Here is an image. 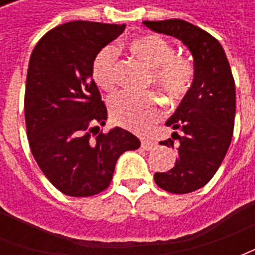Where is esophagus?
Here are the masks:
<instances>
[{
	"instance_id": "obj_1",
	"label": "esophagus",
	"mask_w": 255,
	"mask_h": 255,
	"mask_svg": "<svg viewBox=\"0 0 255 255\" xmlns=\"http://www.w3.org/2000/svg\"><path fill=\"white\" fill-rule=\"evenodd\" d=\"M154 146L155 143L151 140H142V149L143 150H151Z\"/></svg>"
}]
</instances>
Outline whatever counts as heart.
Returning <instances> with one entry per match:
<instances>
[{
  "mask_svg": "<svg viewBox=\"0 0 255 255\" xmlns=\"http://www.w3.org/2000/svg\"><path fill=\"white\" fill-rule=\"evenodd\" d=\"M129 50L151 69V80L172 98L186 94L194 82V67L188 58L175 54V49L165 38L154 34L139 36L129 42ZM117 52L106 46L93 61V79L100 89L112 91L116 86ZM112 119L123 127L144 131L162 113L158 100L153 94L122 93L111 101Z\"/></svg>",
  "mask_w": 255,
  "mask_h": 255,
  "instance_id": "b5f03b06",
  "label": "heart"
}]
</instances>
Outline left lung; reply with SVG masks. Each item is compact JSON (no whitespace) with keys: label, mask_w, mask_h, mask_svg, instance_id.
<instances>
[{"label":"left lung","mask_w":255,"mask_h":255,"mask_svg":"<svg viewBox=\"0 0 255 255\" xmlns=\"http://www.w3.org/2000/svg\"><path fill=\"white\" fill-rule=\"evenodd\" d=\"M154 32L173 36L194 58V82L166 126L180 129L176 164L154 173L157 186L173 194L203 187L224 160L232 139L236 111L235 82L223 46L209 32L180 19L143 21ZM173 139L160 144L172 146Z\"/></svg>","instance_id":"1"}]
</instances>
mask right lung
<instances>
[{"instance_id": "obj_1", "label": "right lung", "mask_w": 255, "mask_h": 255, "mask_svg": "<svg viewBox=\"0 0 255 255\" xmlns=\"http://www.w3.org/2000/svg\"><path fill=\"white\" fill-rule=\"evenodd\" d=\"M124 28L69 21L45 34L31 53L24 95L31 153L49 182L69 197L104 191L119 157L140 146L120 127L91 138L108 117L93 80V61Z\"/></svg>"}]
</instances>
